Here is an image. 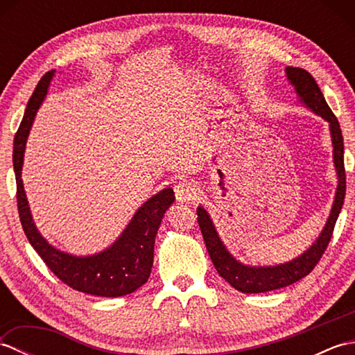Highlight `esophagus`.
<instances>
[{"mask_svg":"<svg viewBox=\"0 0 355 355\" xmlns=\"http://www.w3.org/2000/svg\"><path fill=\"white\" fill-rule=\"evenodd\" d=\"M175 197L178 201L183 202L195 201L200 197V187L193 182H187V180H184V182L175 186Z\"/></svg>","mask_w":355,"mask_h":355,"instance_id":"34e87169","label":"esophagus"}]
</instances>
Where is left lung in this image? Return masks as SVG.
Wrapping results in <instances>:
<instances>
[{
	"instance_id": "obj_1",
	"label": "left lung",
	"mask_w": 355,
	"mask_h": 355,
	"mask_svg": "<svg viewBox=\"0 0 355 355\" xmlns=\"http://www.w3.org/2000/svg\"><path fill=\"white\" fill-rule=\"evenodd\" d=\"M286 76H288L291 84L296 87L297 94L300 96V99H302L306 107L311 108L315 114H320L329 122L334 146V163L338 175L336 201L325 229L320 233L318 241H315L304 254H300L299 258L276 267H247L243 266V263H239L227 250H225V247L223 245L220 238H218V233L206 210L202 207H198V224L202 233V238H205L210 259H212L220 276L224 277L232 286H235L238 291L243 293H266L271 290H277L282 288V286L297 282L306 275H310L314 267L319 263L322 254L325 253L329 241L333 238L336 221L342 210L346 193L343 135L337 117L328 107L318 82H315V79L310 73L304 69H297V67H288V69H286Z\"/></svg>"
}]
</instances>
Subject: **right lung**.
Instances as JSON below:
<instances>
[{
  "label": "right lung",
  "instance_id": "obj_1",
  "mask_svg": "<svg viewBox=\"0 0 355 355\" xmlns=\"http://www.w3.org/2000/svg\"><path fill=\"white\" fill-rule=\"evenodd\" d=\"M51 78L53 71H47L37 82L13 141V169L17 178V202L22 230L51 273L70 288L101 297L125 296L148 281L154 262L157 230L160 227L164 212L175 200V195L168 187L148 200L134 215L122 236L108 250L99 254L76 258L51 247L35 227L21 180L27 135L36 111L47 94Z\"/></svg>",
  "mask_w": 355,
  "mask_h": 355
}]
</instances>
